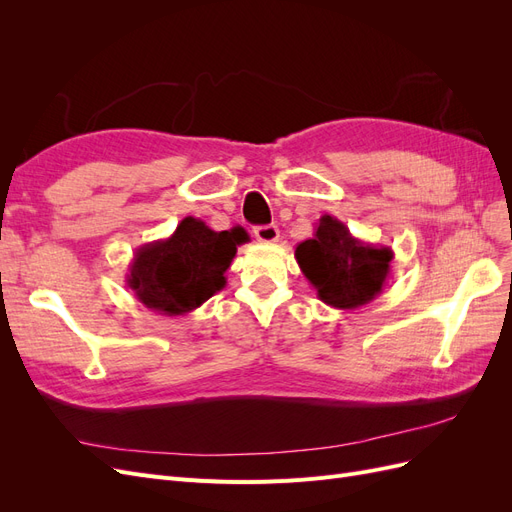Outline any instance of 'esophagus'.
I'll list each match as a JSON object with an SVG mask.
<instances>
[{
	"instance_id": "obj_1",
	"label": "esophagus",
	"mask_w": 512,
	"mask_h": 512,
	"mask_svg": "<svg viewBox=\"0 0 512 512\" xmlns=\"http://www.w3.org/2000/svg\"><path fill=\"white\" fill-rule=\"evenodd\" d=\"M254 235L260 243H275L280 239V228L275 224H267V226H256L254 228Z\"/></svg>"
}]
</instances>
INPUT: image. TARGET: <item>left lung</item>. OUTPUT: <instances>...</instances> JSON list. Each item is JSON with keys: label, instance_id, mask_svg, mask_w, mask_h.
Here are the masks:
<instances>
[{"label": "left lung", "instance_id": "1", "mask_svg": "<svg viewBox=\"0 0 512 512\" xmlns=\"http://www.w3.org/2000/svg\"><path fill=\"white\" fill-rule=\"evenodd\" d=\"M318 299L335 309H359L374 301L391 275L393 250L356 239L344 222L322 215L314 237L294 250Z\"/></svg>", "mask_w": 512, "mask_h": 512}]
</instances>
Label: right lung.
Wrapping results in <instances>:
<instances>
[{"mask_svg":"<svg viewBox=\"0 0 512 512\" xmlns=\"http://www.w3.org/2000/svg\"><path fill=\"white\" fill-rule=\"evenodd\" d=\"M247 241L250 235L241 226L218 232L188 215L170 237L138 247L126 275L128 288L153 312L190 314L226 286L224 273Z\"/></svg>","mask_w":512,"mask_h":512,"instance_id":"obj_1","label":"right lung"}]
</instances>
